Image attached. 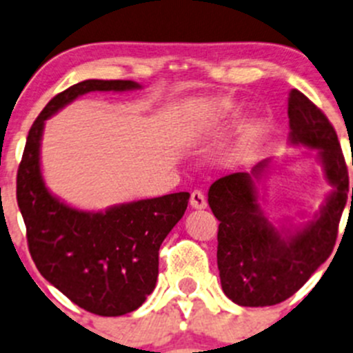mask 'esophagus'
I'll return each instance as SVG.
<instances>
[{
    "mask_svg": "<svg viewBox=\"0 0 353 353\" xmlns=\"http://www.w3.org/2000/svg\"><path fill=\"white\" fill-rule=\"evenodd\" d=\"M190 203H191V206H193V208H196V210L206 208V198H205V194H203L201 191H198V190L191 193Z\"/></svg>",
    "mask_w": 353,
    "mask_h": 353,
    "instance_id": "obj_1",
    "label": "esophagus"
}]
</instances>
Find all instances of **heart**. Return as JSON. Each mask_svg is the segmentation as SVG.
Listing matches in <instances>:
<instances>
[{"label":"heart","mask_w":353,"mask_h":353,"mask_svg":"<svg viewBox=\"0 0 353 353\" xmlns=\"http://www.w3.org/2000/svg\"><path fill=\"white\" fill-rule=\"evenodd\" d=\"M234 114V104L229 99H216L206 104L205 108V116L206 119L216 123V121H223L227 117H230Z\"/></svg>","instance_id":"obj_1"}]
</instances>
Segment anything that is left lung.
<instances>
[{
  "label": "left lung",
  "mask_w": 353,
  "mask_h": 353,
  "mask_svg": "<svg viewBox=\"0 0 353 353\" xmlns=\"http://www.w3.org/2000/svg\"><path fill=\"white\" fill-rule=\"evenodd\" d=\"M288 143L314 152L333 188L314 219L294 230L279 229L266 219L256 183L270 169V159L251 172L220 177L208 191L210 208L220 220L216 265L222 290L245 307L280 304L311 279L333 251L347 205L348 170L336 131L323 110L295 88L288 94Z\"/></svg>",
  "instance_id": "1"
}]
</instances>
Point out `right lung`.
I'll return each instance as SVG.
<instances>
[{
	"label": "right lung",
	"instance_id": "1",
	"mask_svg": "<svg viewBox=\"0 0 353 353\" xmlns=\"http://www.w3.org/2000/svg\"><path fill=\"white\" fill-rule=\"evenodd\" d=\"M133 80H85L49 101L28 131L17 201L27 243L41 275L71 302L99 316H123L140 307L159 276V249L183 219L190 193L138 199L85 212L48 190L41 170L46 119L88 92L140 90Z\"/></svg>",
	"mask_w": 353,
	"mask_h": 353
}]
</instances>
